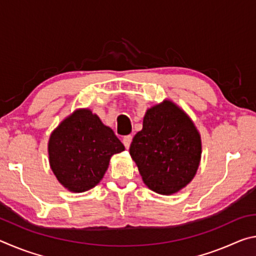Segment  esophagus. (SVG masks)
Here are the masks:
<instances>
[{
	"label": "esophagus",
	"mask_w": 256,
	"mask_h": 256,
	"mask_svg": "<svg viewBox=\"0 0 256 256\" xmlns=\"http://www.w3.org/2000/svg\"><path fill=\"white\" fill-rule=\"evenodd\" d=\"M132 138H133V136H125L123 138V144H124L125 148H126V149H128V148H130V146H131Z\"/></svg>",
	"instance_id": "obj_1"
}]
</instances>
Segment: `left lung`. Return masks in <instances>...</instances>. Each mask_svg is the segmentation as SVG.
Returning a JSON list of instances; mask_svg holds the SVG:
<instances>
[{
	"label": "left lung",
	"mask_w": 256,
	"mask_h": 256,
	"mask_svg": "<svg viewBox=\"0 0 256 256\" xmlns=\"http://www.w3.org/2000/svg\"><path fill=\"white\" fill-rule=\"evenodd\" d=\"M130 154L144 184L162 196L188 185L201 158V138L192 120L170 100L146 110Z\"/></svg>",
	"instance_id": "obj_1"
}]
</instances>
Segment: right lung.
Instances as JSON below:
<instances>
[{
    "label": "right lung",
    "mask_w": 256,
    "mask_h": 256,
    "mask_svg": "<svg viewBox=\"0 0 256 256\" xmlns=\"http://www.w3.org/2000/svg\"><path fill=\"white\" fill-rule=\"evenodd\" d=\"M112 130L89 110H76L52 133L50 164L64 188L80 193L96 186L110 157L124 150Z\"/></svg>",
    "instance_id": "add662e5"
}]
</instances>
